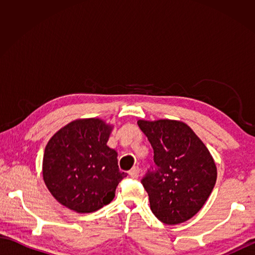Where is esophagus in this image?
<instances>
[{
	"label": "esophagus",
	"instance_id": "esophagus-1",
	"mask_svg": "<svg viewBox=\"0 0 255 255\" xmlns=\"http://www.w3.org/2000/svg\"><path fill=\"white\" fill-rule=\"evenodd\" d=\"M139 172H140L139 167L138 166H133L132 169L129 171V175H130L132 178H137L139 176Z\"/></svg>",
	"mask_w": 255,
	"mask_h": 255
}]
</instances>
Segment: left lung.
Here are the masks:
<instances>
[{
  "label": "left lung",
  "instance_id": "obj_1",
  "mask_svg": "<svg viewBox=\"0 0 255 255\" xmlns=\"http://www.w3.org/2000/svg\"><path fill=\"white\" fill-rule=\"evenodd\" d=\"M138 126L152 145L156 165L141 181L150 208L165 225L185 223L202 209L213 192L217 180L213 156L185 123L140 119Z\"/></svg>",
  "mask_w": 255,
  "mask_h": 255
}]
</instances>
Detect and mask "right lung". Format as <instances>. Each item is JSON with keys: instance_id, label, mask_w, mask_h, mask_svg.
Wrapping results in <instances>:
<instances>
[{"instance_id": "1", "label": "right lung", "mask_w": 255, "mask_h": 255, "mask_svg": "<svg viewBox=\"0 0 255 255\" xmlns=\"http://www.w3.org/2000/svg\"><path fill=\"white\" fill-rule=\"evenodd\" d=\"M113 125L100 118L69 123L48 141L42 177L51 195L79 214L110 204L126 173L119 171L116 150L107 141Z\"/></svg>"}]
</instances>
